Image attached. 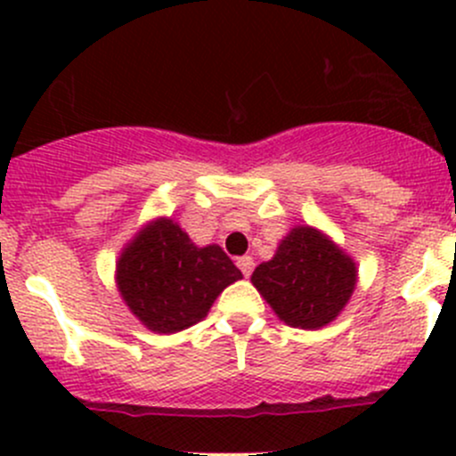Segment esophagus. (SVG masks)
Returning a JSON list of instances; mask_svg holds the SVG:
<instances>
[{
	"instance_id": "esophagus-1",
	"label": "esophagus",
	"mask_w": 456,
	"mask_h": 456,
	"mask_svg": "<svg viewBox=\"0 0 456 456\" xmlns=\"http://www.w3.org/2000/svg\"><path fill=\"white\" fill-rule=\"evenodd\" d=\"M236 265H238V269L242 271V275H245V278H249L251 271H254V257L242 256V257H238Z\"/></svg>"
}]
</instances>
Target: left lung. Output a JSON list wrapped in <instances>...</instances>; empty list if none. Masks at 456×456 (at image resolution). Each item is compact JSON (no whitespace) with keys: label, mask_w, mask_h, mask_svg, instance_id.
I'll list each match as a JSON object with an SVG mask.
<instances>
[{"label":"left lung","mask_w":456,"mask_h":456,"mask_svg":"<svg viewBox=\"0 0 456 456\" xmlns=\"http://www.w3.org/2000/svg\"><path fill=\"white\" fill-rule=\"evenodd\" d=\"M251 282L273 314L293 329L330 324L357 287V265L342 247L311 224H296Z\"/></svg>","instance_id":"obj_1"}]
</instances>
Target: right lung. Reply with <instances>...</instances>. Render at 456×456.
<instances>
[{"label":"right lung","instance_id":"add662e5","mask_svg":"<svg viewBox=\"0 0 456 456\" xmlns=\"http://www.w3.org/2000/svg\"><path fill=\"white\" fill-rule=\"evenodd\" d=\"M242 273L218 245L199 247L172 218L150 220L121 249L117 289L130 314L151 333L199 324L216 297Z\"/></svg>","mask_w":456,"mask_h":456}]
</instances>
